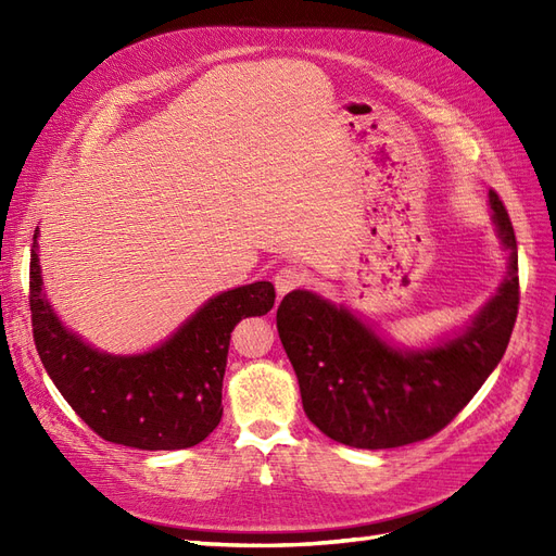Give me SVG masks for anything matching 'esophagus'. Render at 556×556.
Wrapping results in <instances>:
<instances>
[{
  "mask_svg": "<svg viewBox=\"0 0 556 556\" xmlns=\"http://www.w3.org/2000/svg\"><path fill=\"white\" fill-rule=\"evenodd\" d=\"M274 282H276L278 294L282 296V294H288V292L301 288V285L306 282V274L296 266H282L280 271L274 276Z\"/></svg>",
  "mask_w": 556,
  "mask_h": 556,
  "instance_id": "34e87169",
  "label": "esophagus"
}]
</instances>
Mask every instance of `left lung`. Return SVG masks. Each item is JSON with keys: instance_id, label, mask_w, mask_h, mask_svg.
Wrapping results in <instances>:
<instances>
[{"instance_id": "left-lung-1", "label": "left lung", "mask_w": 556, "mask_h": 556, "mask_svg": "<svg viewBox=\"0 0 556 556\" xmlns=\"http://www.w3.org/2000/svg\"><path fill=\"white\" fill-rule=\"evenodd\" d=\"M508 271L496 294L452 336L425 350L392 345L345 306L294 290L276 325L294 366L301 403L331 441L362 450L401 447L447 427L498 366L517 319V241L506 206L490 192Z\"/></svg>"}]
</instances>
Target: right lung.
Wrapping results in <instances>:
<instances>
[{
  "instance_id": "obj_1",
  "label": "right lung",
  "mask_w": 556,
  "mask_h": 556,
  "mask_svg": "<svg viewBox=\"0 0 556 556\" xmlns=\"http://www.w3.org/2000/svg\"><path fill=\"white\" fill-rule=\"evenodd\" d=\"M39 229L29 260V311L37 352L50 380L97 435L137 450H182L220 425L223 378L231 331L266 315L268 280L215 294L157 348L111 355L66 329L43 292Z\"/></svg>"
}]
</instances>
